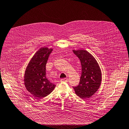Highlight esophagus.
<instances>
[{
  "instance_id": "34e87169",
  "label": "esophagus",
  "mask_w": 129,
  "mask_h": 129,
  "mask_svg": "<svg viewBox=\"0 0 129 129\" xmlns=\"http://www.w3.org/2000/svg\"><path fill=\"white\" fill-rule=\"evenodd\" d=\"M68 78H62V79H61V82H68Z\"/></svg>"
}]
</instances>
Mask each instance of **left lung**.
Segmentation results:
<instances>
[{"label":"left lung","mask_w":129,"mask_h":129,"mask_svg":"<svg viewBox=\"0 0 129 129\" xmlns=\"http://www.w3.org/2000/svg\"><path fill=\"white\" fill-rule=\"evenodd\" d=\"M80 59L82 74L79 84L73 87L75 93L83 99L91 98L98 90L102 80L100 66L93 56L85 50H73Z\"/></svg>","instance_id":"obj_1"}]
</instances>
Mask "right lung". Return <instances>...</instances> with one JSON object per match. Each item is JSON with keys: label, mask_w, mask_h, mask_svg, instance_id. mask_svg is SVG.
Wrapping results in <instances>:
<instances>
[{"label": "right lung", "mask_w": 129, "mask_h": 129, "mask_svg": "<svg viewBox=\"0 0 129 129\" xmlns=\"http://www.w3.org/2000/svg\"><path fill=\"white\" fill-rule=\"evenodd\" d=\"M53 49L42 47L34 55L28 65L24 76L26 89L34 96L43 99L51 93L56 85L46 76V65Z\"/></svg>", "instance_id": "add662e5"}]
</instances>
